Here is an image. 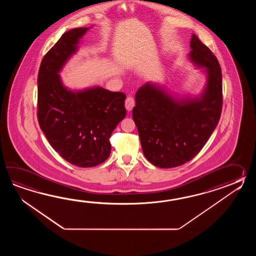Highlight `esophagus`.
Listing matches in <instances>:
<instances>
[{"instance_id": "obj_1", "label": "esophagus", "mask_w": 256, "mask_h": 256, "mask_svg": "<svg viewBox=\"0 0 256 256\" xmlns=\"http://www.w3.org/2000/svg\"><path fill=\"white\" fill-rule=\"evenodd\" d=\"M134 98H132V97H127V98L126 100V108L128 112H130L132 110L134 109Z\"/></svg>"}]
</instances>
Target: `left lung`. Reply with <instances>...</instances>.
<instances>
[{
  "mask_svg": "<svg viewBox=\"0 0 256 256\" xmlns=\"http://www.w3.org/2000/svg\"><path fill=\"white\" fill-rule=\"evenodd\" d=\"M188 60L206 75L198 95L180 96L164 85L146 82L136 94L132 119L147 160L161 168L188 162L205 146L222 107V76L216 56L198 38L190 40Z\"/></svg>",
  "mask_w": 256,
  "mask_h": 256,
  "instance_id": "1",
  "label": "left lung"
}]
</instances>
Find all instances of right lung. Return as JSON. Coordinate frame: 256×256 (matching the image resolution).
I'll list each match as a JSON object with an SVG mask.
<instances>
[{
  "mask_svg": "<svg viewBox=\"0 0 256 256\" xmlns=\"http://www.w3.org/2000/svg\"><path fill=\"white\" fill-rule=\"evenodd\" d=\"M90 28L63 34L39 68L38 118L50 146L66 161L92 168L109 158L110 136L126 115V94L100 86L71 90L60 73Z\"/></svg>",
  "mask_w": 256,
  "mask_h": 256,
  "instance_id": "add662e5",
  "label": "right lung"
}]
</instances>
